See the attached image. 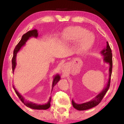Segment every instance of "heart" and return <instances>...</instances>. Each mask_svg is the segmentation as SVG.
Returning <instances> with one entry per match:
<instances>
[{"mask_svg":"<svg viewBox=\"0 0 124 124\" xmlns=\"http://www.w3.org/2000/svg\"><path fill=\"white\" fill-rule=\"evenodd\" d=\"M62 39L67 43L77 41V51L82 54L88 51L92 46L95 37L93 34L80 26H74L67 27L62 33Z\"/></svg>","mask_w":124,"mask_h":124,"instance_id":"1","label":"heart"}]
</instances>
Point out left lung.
<instances>
[{
    "mask_svg": "<svg viewBox=\"0 0 124 124\" xmlns=\"http://www.w3.org/2000/svg\"><path fill=\"white\" fill-rule=\"evenodd\" d=\"M101 54L104 57V61L105 62H107L109 64V80L107 85V86L105 89L103 90V91L100 92L98 95L95 97V98L89 102L84 103L82 104H77L75 103L74 101L72 100V104L73 107L78 110H87L89 109L95 107L100 103L102 100L104 96L106 95L107 92L109 89L110 84V79L111 75L112 72V66H113V60H112V50H111L110 46L109 45L108 42H107V47L101 51Z\"/></svg>",
    "mask_w": 124,
    "mask_h": 124,
    "instance_id": "left-lung-1",
    "label": "left lung"
}]
</instances>
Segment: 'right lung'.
<instances>
[{
	"mask_svg": "<svg viewBox=\"0 0 124 124\" xmlns=\"http://www.w3.org/2000/svg\"><path fill=\"white\" fill-rule=\"evenodd\" d=\"M38 35V31L37 30V29H34V30L28 31V32H27L26 33H25V34H24L22 35L21 39V40L19 41V43L17 44V45L16 46V47H15V49L14 50V55H13V57H12V72H14V70H15V67L16 65V57L17 53L19 51V50L21 49V48L23 46H24L25 45L26 41L28 40L29 38H31V37L37 38ZM60 80V77L58 74H57L54 77L53 83H52V89H53L54 86L58 82V81H59ZM13 88L15 90V92H16V95L18 96V98H20V100L23 103L25 106L28 107L32 108V109H34L45 110V109H47L49 108L50 107L51 98H50L49 101H48V102L46 104H43V105L38 104L36 103H33V102L27 101L25 100L24 98L19 93H18L14 86H13Z\"/></svg>",
	"mask_w": 124,
	"mask_h": 124,
	"instance_id": "1",
	"label": "right lung"
}]
</instances>
